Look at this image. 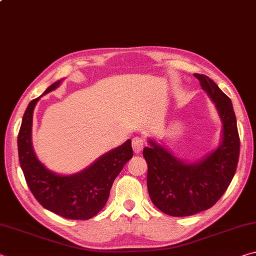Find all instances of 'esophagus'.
<instances>
[{
	"label": "esophagus",
	"instance_id": "1",
	"mask_svg": "<svg viewBox=\"0 0 256 256\" xmlns=\"http://www.w3.org/2000/svg\"><path fill=\"white\" fill-rule=\"evenodd\" d=\"M146 146V140L141 136H136L132 140V146H133V151L136 154H140L142 149L144 148Z\"/></svg>",
	"mask_w": 256,
	"mask_h": 256
}]
</instances>
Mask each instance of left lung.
<instances>
[{"instance_id": "obj_1", "label": "left lung", "mask_w": 256, "mask_h": 256, "mask_svg": "<svg viewBox=\"0 0 256 256\" xmlns=\"http://www.w3.org/2000/svg\"><path fill=\"white\" fill-rule=\"evenodd\" d=\"M194 76L222 118V146L196 164L183 162L154 141L144 149L149 196L160 211L172 216H192L214 206L230 184L240 158V136L230 98L209 76L198 73Z\"/></svg>"}]
</instances>
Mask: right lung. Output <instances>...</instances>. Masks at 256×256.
<instances>
[{"label": "right lung", "mask_w": 256, "mask_h": 256, "mask_svg": "<svg viewBox=\"0 0 256 256\" xmlns=\"http://www.w3.org/2000/svg\"><path fill=\"white\" fill-rule=\"evenodd\" d=\"M60 81L54 82L42 94L58 88ZM40 98L29 102L18 134L19 162L26 182L32 196L45 209L66 219L92 218L105 206L115 178L133 157L131 140L102 156L79 174L56 175L38 162L32 146V112Z\"/></svg>", "instance_id": "1"}]
</instances>
